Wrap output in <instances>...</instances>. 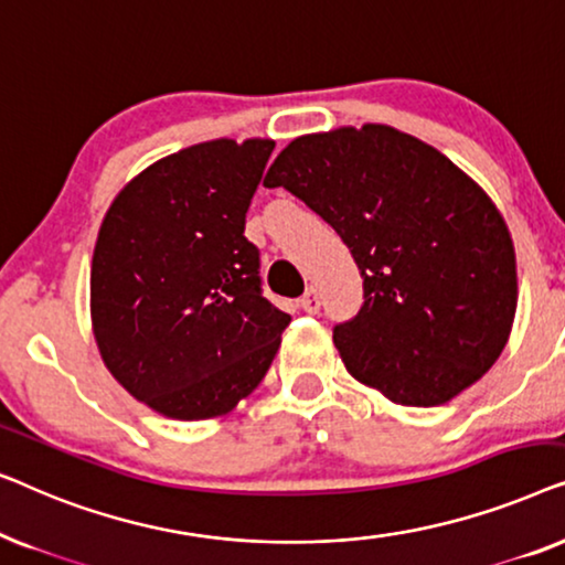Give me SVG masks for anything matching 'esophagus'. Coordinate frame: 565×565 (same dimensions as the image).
I'll list each match as a JSON object with an SVG mask.
<instances>
[{
	"instance_id": "esophagus-1",
	"label": "esophagus",
	"mask_w": 565,
	"mask_h": 565,
	"mask_svg": "<svg viewBox=\"0 0 565 565\" xmlns=\"http://www.w3.org/2000/svg\"><path fill=\"white\" fill-rule=\"evenodd\" d=\"M298 306L303 308L306 313H316V311H319V308H321V296H319V290H316V288H308V290H306V296L298 300Z\"/></svg>"
}]
</instances>
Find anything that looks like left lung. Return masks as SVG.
<instances>
[{
    "instance_id": "obj_1",
    "label": "left lung",
    "mask_w": 565,
    "mask_h": 565,
    "mask_svg": "<svg viewBox=\"0 0 565 565\" xmlns=\"http://www.w3.org/2000/svg\"><path fill=\"white\" fill-rule=\"evenodd\" d=\"M350 246L365 303L334 329L354 381L401 406H443L512 334L516 257L473 177L404 130L365 122L292 138L265 177Z\"/></svg>"
}]
</instances>
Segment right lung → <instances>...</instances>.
Instances as JSON below:
<instances>
[{
  "instance_id": "right-lung-1",
  "label": "right lung",
  "mask_w": 565,
  "mask_h": 565,
  "mask_svg": "<svg viewBox=\"0 0 565 565\" xmlns=\"http://www.w3.org/2000/svg\"><path fill=\"white\" fill-rule=\"evenodd\" d=\"M273 138L195 143L138 172L107 207L89 275L99 358L167 419L234 412L273 365L290 316L259 290L244 218Z\"/></svg>"
}]
</instances>
